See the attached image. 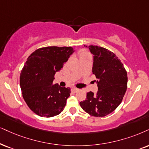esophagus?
Wrapping results in <instances>:
<instances>
[{
	"instance_id": "1",
	"label": "esophagus",
	"mask_w": 149,
	"mask_h": 149,
	"mask_svg": "<svg viewBox=\"0 0 149 149\" xmlns=\"http://www.w3.org/2000/svg\"><path fill=\"white\" fill-rule=\"evenodd\" d=\"M79 91V89L78 88H71V91L73 92V93H77V92H78Z\"/></svg>"
}]
</instances>
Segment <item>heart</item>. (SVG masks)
<instances>
[{
  "mask_svg": "<svg viewBox=\"0 0 149 149\" xmlns=\"http://www.w3.org/2000/svg\"><path fill=\"white\" fill-rule=\"evenodd\" d=\"M89 54V53L84 49H81L80 51H78V55L80 58H81L82 56H83L86 55V54Z\"/></svg>",
  "mask_w": 149,
  "mask_h": 149,
  "instance_id": "1",
  "label": "heart"
}]
</instances>
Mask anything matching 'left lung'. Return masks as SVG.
<instances>
[{
    "label": "left lung",
    "instance_id": "obj_1",
    "mask_svg": "<svg viewBox=\"0 0 149 149\" xmlns=\"http://www.w3.org/2000/svg\"><path fill=\"white\" fill-rule=\"evenodd\" d=\"M88 47L94 56L92 71L96 77L98 91L96 94L86 93V100L80 105L92 116L104 117L122 102L127 88V72L114 53L96 45Z\"/></svg>",
    "mask_w": 149,
    "mask_h": 149
}]
</instances>
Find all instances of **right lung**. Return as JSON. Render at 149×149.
<instances>
[{
  "mask_svg": "<svg viewBox=\"0 0 149 149\" xmlns=\"http://www.w3.org/2000/svg\"><path fill=\"white\" fill-rule=\"evenodd\" d=\"M73 52L71 47H45L27 58L20 73V88L27 106L38 116L51 118L65 109L71 88L54 84L53 81Z\"/></svg>",
  "mask_w": 149,
  "mask_h": 149,
  "instance_id": "right-lung-1",
  "label": "right lung"
}]
</instances>
